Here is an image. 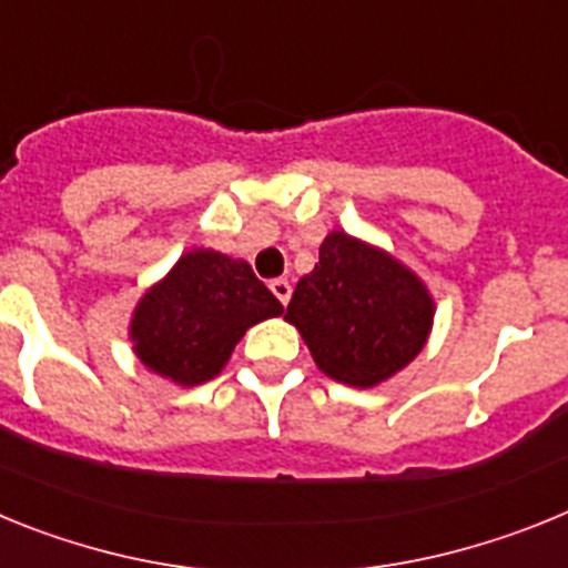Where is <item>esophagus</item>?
Returning <instances> with one entry per match:
<instances>
[{
  "label": "esophagus",
  "instance_id": "esophagus-1",
  "mask_svg": "<svg viewBox=\"0 0 568 568\" xmlns=\"http://www.w3.org/2000/svg\"><path fill=\"white\" fill-rule=\"evenodd\" d=\"M270 290H273L275 298H278L281 304H284V307H287L290 295H293V287H290V281L287 278H273V281H270Z\"/></svg>",
  "mask_w": 568,
  "mask_h": 568
}]
</instances>
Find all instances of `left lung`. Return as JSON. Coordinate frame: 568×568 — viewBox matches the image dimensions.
Here are the masks:
<instances>
[{
    "mask_svg": "<svg viewBox=\"0 0 568 568\" xmlns=\"http://www.w3.org/2000/svg\"><path fill=\"white\" fill-rule=\"evenodd\" d=\"M284 318L295 324L321 373L369 389L424 349L435 301L398 258L333 230L313 273L295 284Z\"/></svg>",
    "mask_w": 568,
    "mask_h": 568,
    "instance_id": "left-lung-1",
    "label": "left lung"
}]
</instances>
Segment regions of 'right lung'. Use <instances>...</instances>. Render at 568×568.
Wrapping results in <instances>:
<instances>
[{"label":"right lung","mask_w":568,"mask_h":568,"mask_svg":"<svg viewBox=\"0 0 568 568\" xmlns=\"http://www.w3.org/2000/svg\"><path fill=\"white\" fill-rule=\"evenodd\" d=\"M281 313L247 261L190 250L135 304L130 341L150 373L195 386L222 373L253 324Z\"/></svg>","instance_id":"add662e5"}]
</instances>
